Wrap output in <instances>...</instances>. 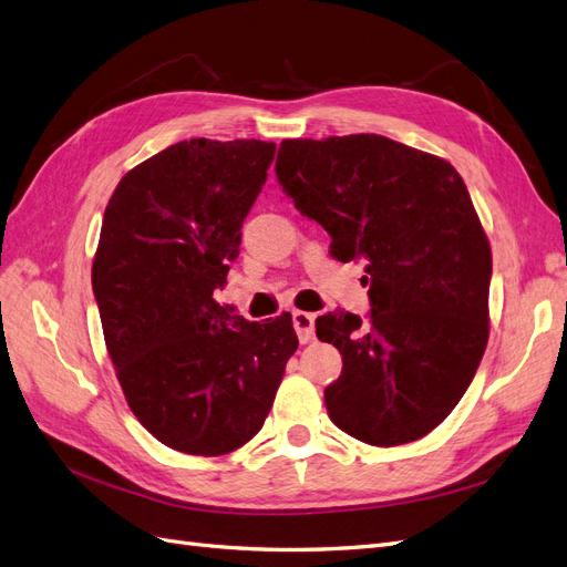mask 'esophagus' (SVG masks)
<instances>
[{
    "label": "esophagus",
    "mask_w": 567,
    "mask_h": 567,
    "mask_svg": "<svg viewBox=\"0 0 567 567\" xmlns=\"http://www.w3.org/2000/svg\"><path fill=\"white\" fill-rule=\"evenodd\" d=\"M293 326H296V333L300 342H312L315 340V315L310 312H293Z\"/></svg>",
    "instance_id": "obj_1"
}]
</instances>
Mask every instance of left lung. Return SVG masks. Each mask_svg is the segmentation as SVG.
I'll list each match as a JSON object with an SVG mask.
<instances>
[{"mask_svg": "<svg viewBox=\"0 0 567 567\" xmlns=\"http://www.w3.org/2000/svg\"><path fill=\"white\" fill-rule=\"evenodd\" d=\"M274 169L300 215L329 231L336 260L367 262L369 323L317 319L342 357L323 390L331 421L373 447L427 435L489 338L492 250L466 184L444 158L381 134L284 140Z\"/></svg>", "mask_w": 567, "mask_h": 567, "instance_id": "left-lung-1", "label": "left lung"}]
</instances>
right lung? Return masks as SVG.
Wrapping results in <instances>:
<instances>
[{"label": "right lung", "instance_id": "right-lung-1", "mask_svg": "<svg viewBox=\"0 0 567 567\" xmlns=\"http://www.w3.org/2000/svg\"><path fill=\"white\" fill-rule=\"evenodd\" d=\"M277 144L188 140L132 167L106 205L92 288L132 414L169 450L219 456L260 431L293 317L246 321L215 302Z\"/></svg>", "mask_w": 567, "mask_h": 567}]
</instances>
